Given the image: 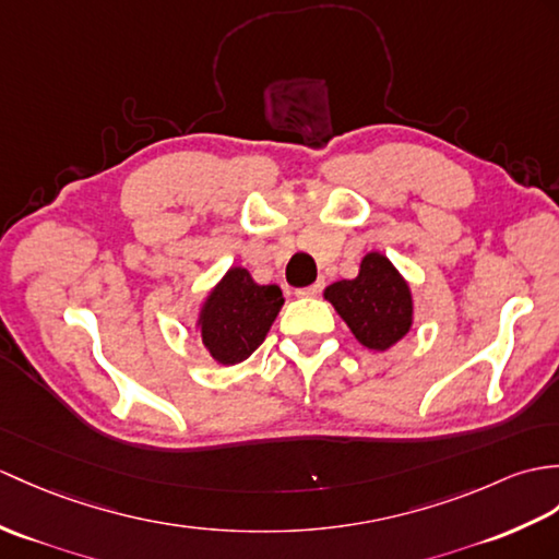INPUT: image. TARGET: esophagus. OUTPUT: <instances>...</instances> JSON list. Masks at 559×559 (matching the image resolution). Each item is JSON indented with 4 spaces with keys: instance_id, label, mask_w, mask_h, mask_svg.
Listing matches in <instances>:
<instances>
[{
    "instance_id": "1",
    "label": "esophagus",
    "mask_w": 559,
    "mask_h": 559,
    "mask_svg": "<svg viewBox=\"0 0 559 559\" xmlns=\"http://www.w3.org/2000/svg\"><path fill=\"white\" fill-rule=\"evenodd\" d=\"M323 290V281H317L314 285H307V288H300L297 290V297H314Z\"/></svg>"
}]
</instances>
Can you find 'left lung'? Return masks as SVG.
Masks as SVG:
<instances>
[{
    "label": "left lung",
    "instance_id": "obj_1",
    "mask_svg": "<svg viewBox=\"0 0 559 559\" xmlns=\"http://www.w3.org/2000/svg\"><path fill=\"white\" fill-rule=\"evenodd\" d=\"M323 297L369 349L383 353L412 329L409 285L381 252H369L361 259L357 278L329 285Z\"/></svg>",
    "mask_w": 559,
    "mask_h": 559
}]
</instances>
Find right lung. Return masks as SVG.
I'll return each mask as SVG.
<instances>
[{"label": "right lung", "instance_id": "1", "mask_svg": "<svg viewBox=\"0 0 559 559\" xmlns=\"http://www.w3.org/2000/svg\"><path fill=\"white\" fill-rule=\"evenodd\" d=\"M283 302L278 285H259L248 269L230 266L200 309V338L218 365H238L264 343Z\"/></svg>", "mask_w": 559, "mask_h": 559}]
</instances>
